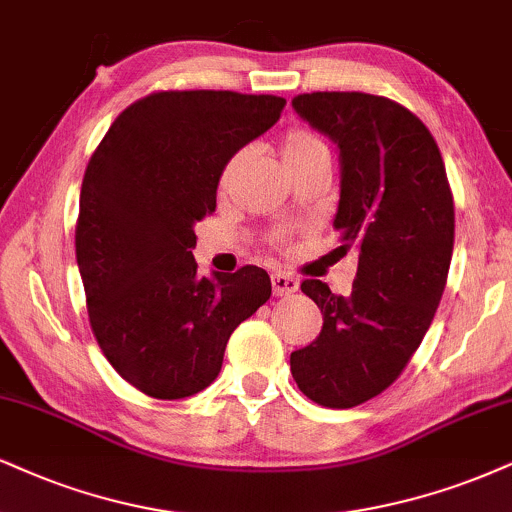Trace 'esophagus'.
Instances as JSON below:
<instances>
[{
    "mask_svg": "<svg viewBox=\"0 0 512 512\" xmlns=\"http://www.w3.org/2000/svg\"><path fill=\"white\" fill-rule=\"evenodd\" d=\"M299 289V280L294 275L287 273H275L273 275V292L275 296H289Z\"/></svg>",
    "mask_w": 512,
    "mask_h": 512,
    "instance_id": "obj_1",
    "label": "esophagus"
}]
</instances>
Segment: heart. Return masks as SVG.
Returning <instances> with one entry per match:
<instances>
[{
    "instance_id": "1",
    "label": "heart",
    "mask_w": 512,
    "mask_h": 512,
    "mask_svg": "<svg viewBox=\"0 0 512 512\" xmlns=\"http://www.w3.org/2000/svg\"><path fill=\"white\" fill-rule=\"evenodd\" d=\"M280 154H282V161H285V166H294V163L318 159V156H330V151H327V144L320 140L315 132L306 128H292L285 135V140H282ZM244 159H246V151H237V154H232L230 159H227L218 180L220 192H225V189L230 187V182L235 178V173L244 163Z\"/></svg>"
}]
</instances>
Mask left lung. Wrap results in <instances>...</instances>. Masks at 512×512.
<instances>
[{
    "label": "left lung",
    "mask_w": 512,
    "mask_h": 512,
    "mask_svg": "<svg viewBox=\"0 0 512 512\" xmlns=\"http://www.w3.org/2000/svg\"><path fill=\"white\" fill-rule=\"evenodd\" d=\"M294 111L339 151V251H356L349 296L320 280L301 292L323 330L289 365L299 389L327 408L382 394L406 368L441 301L453 254V197L439 147L418 116L365 92H313Z\"/></svg>",
    "instance_id": "left-lung-1"
}]
</instances>
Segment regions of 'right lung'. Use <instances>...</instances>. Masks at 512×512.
Here are the masks:
<instances>
[{
	"instance_id": "obj_1",
	"label": "right lung",
	"mask_w": 512,
	"mask_h": 512,
	"mask_svg": "<svg viewBox=\"0 0 512 512\" xmlns=\"http://www.w3.org/2000/svg\"><path fill=\"white\" fill-rule=\"evenodd\" d=\"M285 104L227 90L149 94L87 163L75 256L90 325L113 370L147 396L206 389L230 334L270 299L263 268L199 277L192 249L227 159L273 128Z\"/></svg>"
}]
</instances>
